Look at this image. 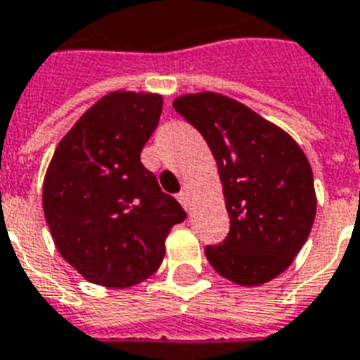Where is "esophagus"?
Instances as JSON below:
<instances>
[{
	"label": "esophagus",
	"instance_id": "obj_1",
	"mask_svg": "<svg viewBox=\"0 0 360 360\" xmlns=\"http://www.w3.org/2000/svg\"><path fill=\"white\" fill-rule=\"evenodd\" d=\"M176 199L180 200V205H182L186 210H189V193L188 191H180V193L176 195Z\"/></svg>",
	"mask_w": 360,
	"mask_h": 360
}]
</instances>
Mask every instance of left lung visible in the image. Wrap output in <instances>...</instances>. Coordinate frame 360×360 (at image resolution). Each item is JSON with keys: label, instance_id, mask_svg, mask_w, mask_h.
Returning <instances> with one entry per match:
<instances>
[{"label": "left lung", "instance_id": "8db88e82", "mask_svg": "<svg viewBox=\"0 0 360 360\" xmlns=\"http://www.w3.org/2000/svg\"><path fill=\"white\" fill-rule=\"evenodd\" d=\"M172 107L205 136L218 163L227 238L205 253L238 285H261L293 263L316 218L314 174L304 152L278 125L214 91L176 97Z\"/></svg>", "mask_w": 360, "mask_h": 360}]
</instances>
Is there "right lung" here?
<instances>
[{"label":"right lung","instance_id":"1","mask_svg":"<svg viewBox=\"0 0 360 360\" xmlns=\"http://www.w3.org/2000/svg\"><path fill=\"white\" fill-rule=\"evenodd\" d=\"M163 97L112 91L58 144L43 184L44 218L61 257L86 280L124 289L160 269L167 235L188 214L141 163Z\"/></svg>","mask_w":360,"mask_h":360}]
</instances>
